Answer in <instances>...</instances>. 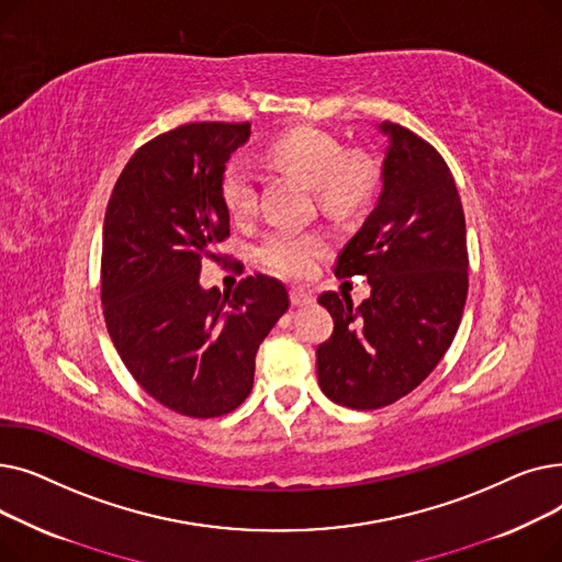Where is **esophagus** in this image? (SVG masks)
Segmentation results:
<instances>
[{
	"instance_id": "1",
	"label": "esophagus",
	"mask_w": 562,
	"mask_h": 562,
	"mask_svg": "<svg viewBox=\"0 0 562 562\" xmlns=\"http://www.w3.org/2000/svg\"><path fill=\"white\" fill-rule=\"evenodd\" d=\"M289 296H291V305H296V307H303V305L314 303V293L307 291V289H303V286H293V289L289 291Z\"/></svg>"
}]
</instances>
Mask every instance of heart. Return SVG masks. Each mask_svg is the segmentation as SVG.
I'll list each match as a JSON object with an SVG mask.
<instances>
[{"mask_svg":"<svg viewBox=\"0 0 562 562\" xmlns=\"http://www.w3.org/2000/svg\"><path fill=\"white\" fill-rule=\"evenodd\" d=\"M271 157L316 189L328 212L344 214L362 204L378 180V166L369 155H346L339 138L314 127H296L269 145ZM221 198L234 221H246L257 210V175L244 157L227 161L221 177ZM328 239L314 229L276 227L263 234L255 255L266 269L284 278H305L316 259L326 255Z\"/></svg>","mask_w":562,"mask_h":562,"instance_id":"b5f03b06","label":"heart"}]
</instances>
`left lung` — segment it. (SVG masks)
Here are the masks:
<instances>
[{
	"label": "left lung",
	"mask_w": 562,
	"mask_h": 562,
	"mask_svg": "<svg viewBox=\"0 0 562 562\" xmlns=\"http://www.w3.org/2000/svg\"><path fill=\"white\" fill-rule=\"evenodd\" d=\"M375 210L337 257L335 276H364L360 307L335 291L318 303L335 318L316 348L318 385L352 409L396 403L449 350L467 301V229L453 175L435 147L394 123Z\"/></svg>",
	"instance_id": "1"
}]
</instances>
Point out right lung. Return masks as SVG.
<instances>
[{
	"mask_svg": "<svg viewBox=\"0 0 562 562\" xmlns=\"http://www.w3.org/2000/svg\"><path fill=\"white\" fill-rule=\"evenodd\" d=\"M250 123H191L147 140L117 177L102 234V305L117 356L177 415L239 407L263 337L289 307L284 284L250 276L200 286L202 259L229 236L221 177Z\"/></svg>",
	"mask_w": 562,
	"mask_h": 562,
	"instance_id": "1",
	"label": "right lung"
}]
</instances>
